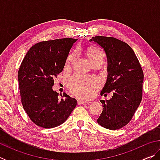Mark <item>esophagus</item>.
I'll return each mask as SVG.
<instances>
[{"label":"esophagus","instance_id":"34e87169","mask_svg":"<svg viewBox=\"0 0 160 160\" xmlns=\"http://www.w3.org/2000/svg\"><path fill=\"white\" fill-rule=\"evenodd\" d=\"M90 102H87L82 99H78V104H90Z\"/></svg>","mask_w":160,"mask_h":160}]
</instances>
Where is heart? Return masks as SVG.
Listing matches in <instances>:
<instances>
[{
	"instance_id": "b5f03b06",
	"label": "heart",
	"mask_w": 160,
	"mask_h": 160,
	"mask_svg": "<svg viewBox=\"0 0 160 160\" xmlns=\"http://www.w3.org/2000/svg\"><path fill=\"white\" fill-rule=\"evenodd\" d=\"M87 56L90 62L97 58H104V53L102 51L94 47H90L87 50ZM75 57V53L70 54L68 58L67 66L72 63ZM99 85L100 82L97 78L81 75H75L68 81V87L72 92L83 98H90L94 96Z\"/></svg>"
}]
</instances>
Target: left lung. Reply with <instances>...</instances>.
<instances>
[{
	"instance_id": "left-lung-1",
	"label": "left lung",
	"mask_w": 160,
	"mask_h": 160,
	"mask_svg": "<svg viewBox=\"0 0 160 160\" xmlns=\"http://www.w3.org/2000/svg\"><path fill=\"white\" fill-rule=\"evenodd\" d=\"M90 42L103 48L107 58V79L100 94L113 92L109 100H100L104 108L97 121L105 128L119 129L129 123L142 100V68L133 50L121 40L98 36Z\"/></svg>"
}]
</instances>
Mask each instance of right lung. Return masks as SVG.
Masks as SVG:
<instances>
[{
    "instance_id": "1",
    "label": "right lung",
    "mask_w": 160,
    "mask_h": 160,
    "mask_svg": "<svg viewBox=\"0 0 160 160\" xmlns=\"http://www.w3.org/2000/svg\"><path fill=\"white\" fill-rule=\"evenodd\" d=\"M76 39L64 38L37 43L27 53L18 75L22 104L31 120L40 127L54 128L67 120L77 100L53 90L54 78L63 70ZM62 96V95H61Z\"/></svg>"
}]
</instances>
